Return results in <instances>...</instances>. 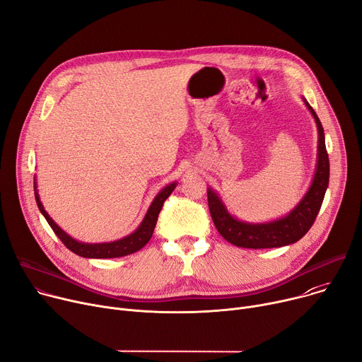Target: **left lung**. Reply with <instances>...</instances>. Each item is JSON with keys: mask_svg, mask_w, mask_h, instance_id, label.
I'll list each match as a JSON object with an SVG mask.
<instances>
[{"mask_svg": "<svg viewBox=\"0 0 362 362\" xmlns=\"http://www.w3.org/2000/svg\"><path fill=\"white\" fill-rule=\"evenodd\" d=\"M304 103L315 117L319 133L316 173L309 191L286 217L267 221V223H246V221L235 218L226 210L217 194L211 188H207V200L213 223L218 233L235 246L264 249L291 245L300 240L315 223L329 184V156L326 152L322 123L310 104L305 100Z\"/></svg>", "mask_w": 362, "mask_h": 362, "instance_id": "obj_1", "label": "left lung"}]
</instances>
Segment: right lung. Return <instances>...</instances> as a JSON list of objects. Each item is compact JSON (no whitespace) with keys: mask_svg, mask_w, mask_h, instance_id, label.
Masks as SVG:
<instances>
[{"mask_svg":"<svg viewBox=\"0 0 362 362\" xmlns=\"http://www.w3.org/2000/svg\"><path fill=\"white\" fill-rule=\"evenodd\" d=\"M175 187H177V182H173L158 192V196L153 199L151 207L148 209V213H146L145 218L142 220V223L139 225V228L133 233H130L129 236H126L123 239H119L115 242H105V243L78 242L74 238H71L68 233H65L57 223H54V221L50 218V216L46 213V210L43 209V204L40 203L39 194L36 189V182H35V197H36L37 207H39L40 213L45 216V218L47 220L49 226L52 228L54 235H57L62 240V243L69 249V251H72L74 254H76L79 257H84V258H101L103 259V258L126 257L133 252H137L139 249H142L152 238L159 211H160L165 200L168 199L171 196V192L175 189Z\"/></svg>","mask_w":362,"mask_h":362,"instance_id":"right-lung-1","label":"right lung"}]
</instances>
